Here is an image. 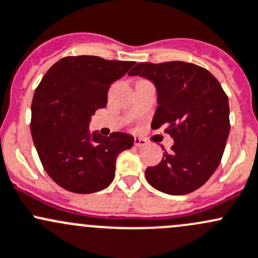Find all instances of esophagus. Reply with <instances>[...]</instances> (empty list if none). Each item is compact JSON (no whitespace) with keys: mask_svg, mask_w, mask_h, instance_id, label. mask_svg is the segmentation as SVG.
I'll return each mask as SVG.
<instances>
[{"mask_svg":"<svg viewBox=\"0 0 258 258\" xmlns=\"http://www.w3.org/2000/svg\"><path fill=\"white\" fill-rule=\"evenodd\" d=\"M147 144H148V142H147V139H144V138H140V137L134 138L135 147H145Z\"/></svg>","mask_w":258,"mask_h":258,"instance_id":"obj_1","label":"esophagus"}]
</instances>
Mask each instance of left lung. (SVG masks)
Masks as SVG:
<instances>
[{
    "mask_svg": "<svg viewBox=\"0 0 258 258\" xmlns=\"http://www.w3.org/2000/svg\"><path fill=\"white\" fill-rule=\"evenodd\" d=\"M129 76L150 79L158 90L151 128L165 125L174 145L145 170L149 184L170 195L203 186L219 168L230 133L228 98L205 68L186 62L138 63Z\"/></svg>",
    "mask_w": 258,
    "mask_h": 258,
    "instance_id": "1",
    "label": "left lung"
}]
</instances>
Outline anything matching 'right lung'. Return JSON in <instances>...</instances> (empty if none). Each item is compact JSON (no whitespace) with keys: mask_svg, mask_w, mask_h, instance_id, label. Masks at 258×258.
Wrapping results in <instances>:
<instances>
[{"mask_svg":"<svg viewBox=\"0 0 258 258\" xmlns=\"http://www.w3.org/2000/svg\"><path fill=\"white\" fill-rule=\"evenodd\" d=\"M135 62L95 55H70L42 78L32 99L31 133L39 160L50 179L76 194L103 190L113 181L115 161L134 138L114 132L89 134L95 110L108 103V90Z\"/></svg>","mask_w":258,"mask_h":258,"instance_id":"right-lung-1","label":"right lung"}]
</instances>
